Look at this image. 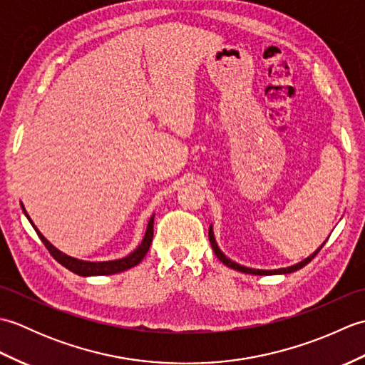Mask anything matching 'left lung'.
Returning <instances> with one entry per match:
<instances>
[{
  "label": "left lung",
  "instance_id": "1",
  "mask_svg": "<svg viewBox=\"0 0 365 365\" xmlns=\"http://www.w3.org/2000/svg\"><path fill=\"white\" fill-rule=\"evenodd\" d=\"M208 240H210V245H212V247H213V251H215V254H216V257H218L224 265L226 267H229V268H234V269H237V271H242V273H250V274H257V276H268V274H287V273H293V271H297V269H299V268H302V267H306L309 262H311L317 254L320 252V250L322 247L324 246V243L319 247V250H317L311 257H307L306 260H302V262H299V263H297V265H293V267H289V268H281V269H252V268H246V267H242V265H238V263H235V262H232L230 259H227L226 255H224L221 251H220V247H218V245H216V242H215V237H213V230H212V227H210V230H208Z\"/></svg>",
  "mask_w": 365,
  "mask_h": 365
}]
</instances>
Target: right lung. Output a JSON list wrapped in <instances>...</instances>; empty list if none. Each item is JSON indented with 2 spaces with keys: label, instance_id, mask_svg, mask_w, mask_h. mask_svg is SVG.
<instances>
[{
  "label": "right lung",
  "instance_id": "1",
  "mask_svg": "<svg viewBox=\"0 0 365 365\" xmlns=\"http://www.w3.org/2000/svg\"><path fill=\"white\" fill-rule=\"evenodd\" d=\"M21 208H23V212H25L29 222L33 224V221H31V218L25 210V207L21 205ZM33 227L37 232L38 238L42 240V243L45 245L46 250H48V252L54 257V260H58L61 265L66 267L67 269H71L72 273L78 274V276H105V274H115V273H120V271H125L128 268H133L145 257V254H147V251H149V247L152 245V238H153V216L149 220V224H147L144 240H143V243L138 246V250H135L130 255H127V257H123L120 260H110V262H84V260L68 257V255L58 251L50 242H46V238L36 229L34 224H33Z\"/></svg>",
  "mask_w": 365,
  "mask_h": 365
}]
</instances>
